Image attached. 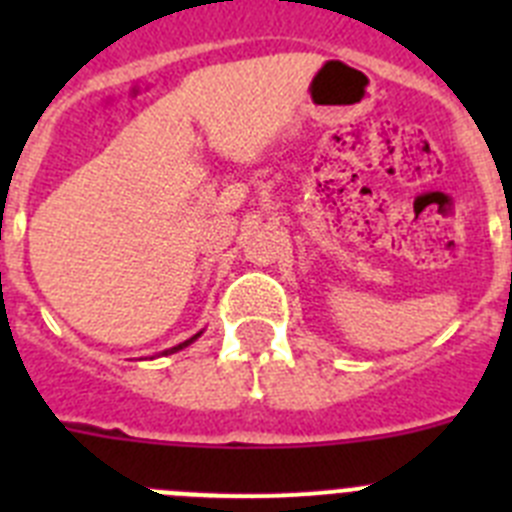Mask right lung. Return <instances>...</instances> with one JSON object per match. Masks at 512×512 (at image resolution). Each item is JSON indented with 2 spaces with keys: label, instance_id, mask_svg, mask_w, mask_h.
<instances>
[{
  "label": "right lung",
  "instance_id": "add662e5",
  "mask_svg": "<svg viewBox=\"0 0 512 512\" xmlns=\"http://www.w3.org/2000/svg\"><path fill=\"white\" fill-rule=\"evenodd\" d=\"M194 338H197V336H194ZM194 338H189V341H184V343H179V346H174V348H171V351H169V354H174V351H179V348L189 346V343H192V341H194Z\"/></svg>",
  "mask_w": 512,
  "mask_h": 512
}]
</instances>
